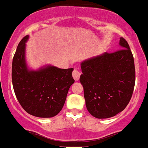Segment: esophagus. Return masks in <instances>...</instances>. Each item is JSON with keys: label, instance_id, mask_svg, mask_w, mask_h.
Instances as JSON below:
<instances>
[{"label": "esophagus", "instance_id": "1", "mask_svg": "<svg viewBox=\"0 0 148 148\" xmlns=\"http://www.w3.org/2000/svg\"><path fill=\"white\" fill-rule=\"evenodd\" d=\"M72 75H73V77H74V80H76V81H77V80L80 79V72L78 70H77V69H74L73 73H72Z\"/></svg>", "mask_w": 148, "mask_h": 148}]
</instances>
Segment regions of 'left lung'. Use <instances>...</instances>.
I'll use <instances>...</instances> for the list:
<instances>
[{
	"label": "left lung",
	"instance_id": "1",
	"mask_svg": "<svg viewBox=\"0 0 148 148\" xmlns=\"http://www.w3.org/2000/svg\"><path fill=\"white\" fill-rule=\"evenodd\" d=\"M121 49L104 53L80 64L86 106L94 117L110 118L125 109L135 82L134 59L127 41L120 39Z\"/></svg>",
	"mask_w": 148,
	"mask_h": 148
}]
</instances>
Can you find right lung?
Returning <instances> with one entry per match:
<instances>
[{
	"label": "right lung",
	"mask_w": 148,
	"mask_h": 148,
	"mask_svg": "<svg viewBox=\"0 0 148 148\" xmlns=\"http://www.w3.org/2000/svg\"><path fill=\"white\" fill-rule=\"evenodd\" d=\"M27 35L19 42L12 64V81L15 94L26 112L37 117L49 118L59 114L74 83V68L62 69L46 64L30 69L25 59Z\"/></svg>",
	"instance_id": "obj_1"
}]
</instances>
